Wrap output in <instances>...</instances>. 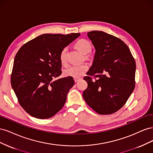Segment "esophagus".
I'll use <instances>...</instances> for the list:
<instances>
[{"instance_id":"1","label":"esophagus","mask_w":153,"mask_h":153,"mask_svg":"<svg viewBox=\"0 0 153 153\" xmlns=\"http://www.w3.org/2000/svg\"><path fill=\"white\" fill-rule=\"evenodd\" d=\"M80 80V78H74V80H75V83L78 82Z\"/></svg>"}]
</instances>
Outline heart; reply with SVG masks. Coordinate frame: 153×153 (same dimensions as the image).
Listing matches in <instances>:
<instances>
[{"instance_id":"heart-1","label":"heart","mask_w":153,"mask_h":153,"mask_svg":"<svg viewBox=\"0 0 153 153\" xmlns=\"http://www.w3.org/2000/svg\"><path fill=\"white\" fill-rule=\"evenodd\" d=\"M75 47L83 54H88L92 50V45L89 41L85 39L78 40L75 44ZM67 48H63L60 53V61L63 65L67 63L66 59ZM88 66L83 64L80 66H70L64 70V75L65 76H71L73 78H80L88 70Z\"/></svg>"}]
</instances>
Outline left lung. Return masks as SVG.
I'll list each match as a JSON object with an SVG mask.
<instances>
[{"mask_svg": "<svg viewBox=\"0 0 153 153\" xmlns=\"http://www.w3.org/2000/svg\"><path fill=\"white\" fill-rule=\"evenodd\" d=\"M95 55L84 77L88 86L83 97L90 107L101 115L115 113L126 103L135 89L136 64L122 40L103 31L87 33Z\"/></svg>", "mask_w": 153, "mask_h": 153, "instance_id": "obj_1", "label": "left lung"}]
</instances>
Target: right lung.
<instances>
[{
	"label": "right lung",
	"mask_w": 153,
	"mask_h": 153,
	"mask_svg": "<svg viewBox=\"0 0 153 153\" xmlns=\"http://www.w3.org/2000/svg\"><path fill=\"white\" fill-rule=\"evenodd\" d=\"M80 35L45 34L18 50L14 59L11 86L20 105L31 116L48 119L65 104L68 92L75 84L73 78L53 79L62 73L61 50Z\"/></svg>",
	"instance_id": "right-lung-1"
}]
</instances>
